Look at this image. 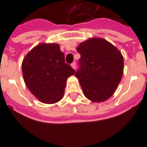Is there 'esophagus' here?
<instances>
[{"mask_svg": "<svg viewBox=\"0 0 147 147\" xmlns=\"http://www.w3.org/2000/svg\"><path fill=\"white\" fill-rule=\"evenodd\" d=\"M71 67L74 68V69H76V61H74V62L71 63Z\"/></svg>", "mask_w": 147, "mask_h": 147, "instance_id": "obj_1", "label": "esophagus"}]
</instances>
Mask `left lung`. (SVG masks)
<instances>
[{
    "mask_svg": "<svg viewBox=\"0 0 147 147\" xmlns=\"http://www.w3.org/2000/svg\"><path fill=\"white\" fill-rule=\"evenodd\" d=\"M81 57L75 76L87 98L93 102L108 99L121 80L124 59L115 46L101 38H91L78 46Z\"/></svg>",
    "mask_w": 147,
    "mask_h": 147,
    "instance_id": "obj_1",
    "label": "left lung"
}]
</instances>
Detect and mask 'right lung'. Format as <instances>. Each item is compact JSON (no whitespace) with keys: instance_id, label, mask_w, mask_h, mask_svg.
<instances>
[{"instance_id":"obj_1","label":"right lung","mask_w":147,"mask_h":147,"mask_svg":"<svg viewBox=\"0 0 147 147\" xmlns=\"http://www.w3.org/2000/svg\"><path fill=\"white\" fill-rule=\"evenodd\" d=\"M22 71L31 93L43 103L53 104L63 97L66 80L75 70L65 62L58 44H40L24 58Z\"/></svg>"}]
</instances>
